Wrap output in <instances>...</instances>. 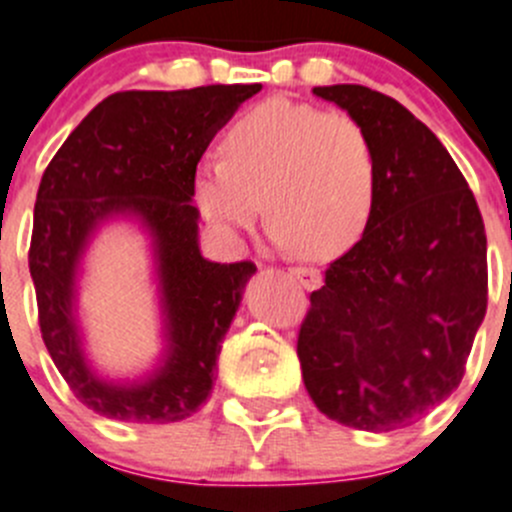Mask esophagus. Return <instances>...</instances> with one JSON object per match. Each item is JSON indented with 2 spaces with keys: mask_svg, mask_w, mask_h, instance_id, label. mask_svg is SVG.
Here are the masks:
<instances>
[{
  "mask_svg": "<svg viewBox=\"0 0 512 512\" xmlns=\"http://www.w3.org/2000/svg\"><path fill=\"white\" fill-rule=\"evenodd\" d=\"M291 276H294L296 281H299L301 286H304V289H316V286L321 284V274L319 271L314 269V266H294V269L289 271Z\"/></svg>",
  "mask_w": 512,
  "mask_h": 512,
  "instance_id": "esophagus-1",
  "label": "esophagus"
}]
</instances>
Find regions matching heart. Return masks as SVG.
<instances>
[{"instance_id": "b5f03b06", "label": "heart", "mask_w": 512, "mask_h": 512, "mask_svg": "<svg viewBox=\"0 0 512 512\" xmlns=\"http://www.w3.org/2000/svg\"><path fill=\"white\" fill-rule=\"evenodd\" d=\"M196 201L226 236L266 221L281 246L332 259L362 238L379 193L372 135L347 113L266 100L231 125L223 158L196 170Z\"/></svg>"}]
</instances>
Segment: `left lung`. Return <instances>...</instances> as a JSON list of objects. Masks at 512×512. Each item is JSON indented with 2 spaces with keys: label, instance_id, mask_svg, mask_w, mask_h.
<instances>
[{
  "label": "left lung",
  "instance_id": "8db88e82",
  "mask_svg": "<svg viewBox=\"0 0 512 512\" xmlns=\"http://www.w3.org/2000/svg\"><path fill=\"white\" fill-rule=\"evenodd\" d=\"M372 135L379 193L357 243L311 291L296 354L329 420L389 432L462 382L488 309V238L465 175L425 123L364 85L314 87Z\"/></svg>",
  "mask_w": 512,
  "mask_h": 512
}]
</instances>
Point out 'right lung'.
<instances>
[{
  "instance_id": "1",
  "label": "right lung",
  "mask_w": 512,
  "mask_h": 512,
  "mask_svg": "<svg viewBox=\"0 0 512 512\" xmlns=\"http://www.w3.org/2000/svg\"><path fill=\"white\" fill-rule=\"evenodd\" d=\"M261 85L128 90L105 97L62 143L34 203L29 274L52 362L82 405L120 422H180L208 399L221 339L236 316L251 261L213 264L198 248L196 168L213 135ZM138 215L154 236L169 352L148 380L113 385L84 362L74 276L102 220Z\"/></svg>"
}]
</instances>
